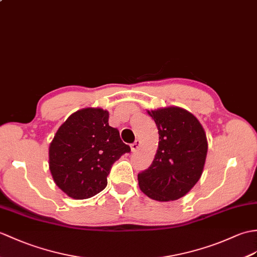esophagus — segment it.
I'll use <instances>...</instances> for the list:
<instances>
[{
	"label": "esophagus",
	"instance_id": "esophagus-1",
	"mask_svg": "<svg viewBox=\"0 0 257 257\" xmlns=\"http://www.w3.org/2000/svg\"><path fill=\"white\" fill-rule=\"evenodd\" d=\"M140 145H141V142H140V140H136L133 145L130 146V148H131V151L133 152H136L137 150H138V149L140 148Z\"/></svg>",
	"mask_w": 257,
	"mask_h": 257
}]
</instances>
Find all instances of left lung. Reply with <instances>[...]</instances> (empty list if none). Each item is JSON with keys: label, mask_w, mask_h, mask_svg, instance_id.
Instances as JSON below:
<instances>
[{"label": "left lung", "mask_w": 257, "mask_h": 257, "mask_svg": "<svg viewBox=\"0 0 257 257\" xmlns=\"http://www.w3.org/2000/svg\"><path fill=\"white\" fill-rule=\"evenodd\" d=\"M159 130V148L152 164L138 174L139 187L158 201L180 199L199 181L208 142L192 112L171 106L148 110Z\"/></svg>", "instance_id": "1"}]
</instances>
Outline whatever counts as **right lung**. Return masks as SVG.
Masks as SVG:
<instances>
[{
    "instance_id": "1",
    "label": "right lung",
    "mask_w": 257,
    "mask_h": 257,
    "mask_svg": "<svg viewBox=\"0 0 257 257\" xmlns=\"http://www.w3.org/2000/svg\"><path fill=\"white\" fill-rule=\"evenodd\" d=\"M101 108L73 112L58 129L49 147V170L57 186L73 199H87L107 186L112 164L130 147L108 123Z\"/></svg>"
}]
</instances>
